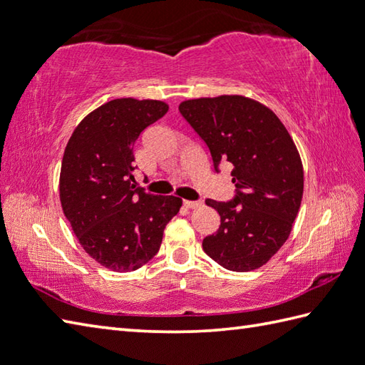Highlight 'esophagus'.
<instances>
[{
	"label": "esophagus",
	"instance_id": "esophagus-1",
	"mask_svg": "<svg viewBox=\"0 0 365 365\" xmlns=\"http://www.w3.org/2000/svg\"><path fill=\"white\" fill-rule=\"evenodd\" d=\"M183 205L186 208H197L200 205V202H197V200H185Z\"/></svg>",
	"mask_w": 365,
	"mask_h": 365
}]
</instances>
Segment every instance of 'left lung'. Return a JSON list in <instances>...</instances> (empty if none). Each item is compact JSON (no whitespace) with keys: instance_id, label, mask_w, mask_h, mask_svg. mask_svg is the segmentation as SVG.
I'll use <instances>...</instances> for the list:
<instances>
[{"instance_id":"1","label":"left lung","mask_w":365,"mask_h":365,"mask_svg":"<svg viewBox=\"0 0 365 365\" xmlns=\"http://www.w3.org/2000/svg\"><path fill=\"white\" fill-rule=\"evenodd\" d=\"M179 110L207 143L216 171L221 162L233 165L235 199L205 200L221 216V227L203 240V252L233 272L264 266L289 238L300 210L303 165L297 146L272 110L255 99H188Z\"/></svg>"}]
</instances>
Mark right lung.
<instances>
[{
	"instance_id": "right-lung-1",
	"label": "right lung",
	"mask_w": 365,
	"mask_h": 365,
	"mask_svg": "<svg viewBox=\"0 0 365 365\" xmlns=\"http://www.w3.org/2000/svg\"><path fill=\"white\" fill-rule=\"evenodd\" d=\"M169 110L157 99H113L78 124L63 152L58 194L82 249L115 272L155 257L182 199L135 186L133 144Z\"/></svg>"
}]
</instances>
